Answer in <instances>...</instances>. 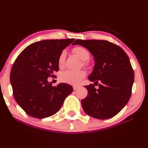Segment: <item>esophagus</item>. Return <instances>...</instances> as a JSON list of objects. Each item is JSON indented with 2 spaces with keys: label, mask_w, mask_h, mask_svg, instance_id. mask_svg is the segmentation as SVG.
<instances>
[{
  "label": "esophagus",
  "mask_w": 148,
  "mask_h": 148,
  "mask_svg": "<svg viewBox=\"0 0 148 148\" xmlns=\"http://www.w3.org/2000/svg\"><path fill=\"white\" fill-rule=\"evenodd\" d=\"M78 88H79V86H73V89H74V90H76Z\"/></svg>",
  "instance_id": "esophagus-1"
}]
</instances>
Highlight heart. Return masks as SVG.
Wrapping results in <instances>:
<instances>
[{"instance_id":"1","label":"heart","mask_w":148,"mask_h":148,"mask_svg":"<svg viewBox=\"0 0 148 148\" xmlns=\"http://www.w3.org/2000/svg\"><path fill=\"white\" fill-rule=\"evenodd\" d=\"M73 52L74 53V54H75L76 56L83 61L87 60L90 57V53L88 51V49H86L83 47H75V48L73 49ZM66 51H62L58 58L59 67H62L64 65ZM84 64L85 65H87V63L86 62H84ZM85 76H86V72L84 70H66L61 73L60 76H59V79H60V81L65 83V84L70 85H77L81 81V79H84Z\"/></svg>"}]
</instances>
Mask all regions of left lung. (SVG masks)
Returning <instances> with one entry per match:
<instances>
[{
    "label": "left lung",
    "mask_w": 148,
    "mask_h": 148,
    "mask_svg": "<svg viewBox=\"0 0 148 148\" xmlns=\"http://www.w3.org/2000/svg\"><path fill=\"white\" fill-rule=\"evenodd\" d=\"M81 45L91 53L95 60L89 81L98 84L85 86L88 95L81 100L83 109L94 118H113L126 106L132 95L134 71L126 53L121 47L106 40H76L72 45Z\"/></svg>",
    "instance_id": "8db88e82"
}]
</instances>
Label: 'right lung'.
<instances>
[{"label":"right lung","mask_w":148,"mask_h":148,"mask_svg":"<svg viewBox=\"0 0 148 148\" xmlns=\"http://www.w3.org/2000/svg\"><path fill=\"white\" fill-rule=\"evenodd\" d=\"M74 40L35 42L16 58L10 72V83L16 103L28 115L40 119L51 116L72 92L70 85L61 83L53 86L47 79L58 71L59 56Z\"/></svg>","instance_id":"1"}]
</instances>
